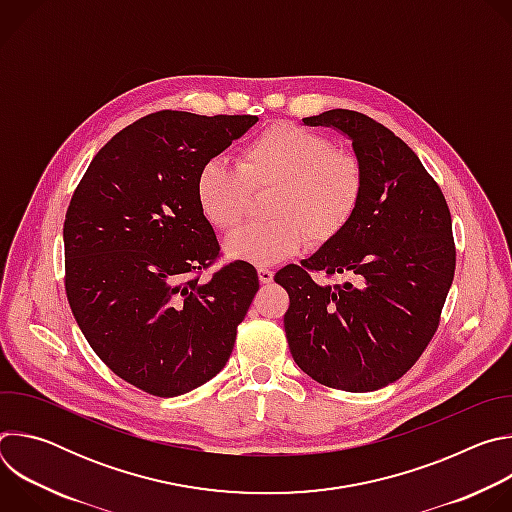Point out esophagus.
Masks as SVG:
<instances>
[{
	"label": "esophagus",
	"instance_id": "esophagus-1",
	"mask_svg": "<svg viewBox=\"0 0 512 512\" xmlns=\"http://www.w3.org/2000/svg\"><path fill=\"white\" fill-rule=\"evenodd\" d=\"M257 275H259V281H261L263 285H267V283L273 281V271L267 269V267H259V269H257Z\"/></svg>",
	"mask_w": 512,
	"mask_h": 512
}]
</instances>
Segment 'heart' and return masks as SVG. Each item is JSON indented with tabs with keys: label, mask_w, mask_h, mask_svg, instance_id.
<instances>
[{
	"label": "heart",
	"mask_w": 512,
	"mask_h": 512,
	"mask_svg": "<svg viewBox=\"0 0 512 512\" xmlns=\"http://www.w3.org/2000/svg\"><path fill=\"white\" fill-rule=\"evenodd\" d=\"M271 190V223L245 227L225 241V255L253 265H273L310 243L334 241L352 221L362 198V168L326 137L296 125H273L237 154L200 166L194 194L210 227L229 233L247 212L249 194Z\"/></svg>",
	"instance_id": "b5f03b06"
}]
</instances>
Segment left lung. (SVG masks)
Listing matches in <instances>:
<instances>
[{
	"label": "left lung",
	"instance_id": "left-lung-1",
	"mask_svg": "<svg viewBox=\"0 0 512 512\" xmlns=\"http://www.w3.org/2000/svg\"><path fill=\"white\" fill-rule=\"evenodd\" d=\"M302 121L352 141L362 198L334 241L275 273L289 294V352L326 387L377 391L413 367L440 324L456 269L452 216L415 152L385 125L348 109ZM310 270L353 281L322 286Z\"/></svg>",
	"mask_w": 512,
	"mask_h": 512
}]
</instances>
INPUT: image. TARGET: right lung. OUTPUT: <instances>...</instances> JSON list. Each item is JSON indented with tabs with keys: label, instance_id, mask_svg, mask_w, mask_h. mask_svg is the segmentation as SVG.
I'll use <instances>...</instances> for the list:
<instances>
[{
	"label": "right lung",
	"instance_id": "1",
	"mask_svg": "<svg viewBox=\"0 0 512 512\" xmlns=\"http://www.w3.org/2000/svg\"><path fill=\"white\" fill-rule=\"evenodd\" d=\"M255 115L158 111L119 131L93 158L64 218L66 298L91 348L133 387L184 395L227 364L259 277L218 255L194 182L243 137Z\"/></svg>",
	"mask_w": 512,
	"mask_h": 512
}]
</instances>
